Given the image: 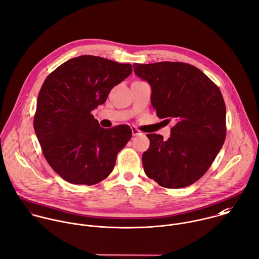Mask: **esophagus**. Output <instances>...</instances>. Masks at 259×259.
I'll use <instances>...</instances> for the list:
<instances>
[{"instance_id": "obj_1", "label": "esophagus", "mask_w": 259, "mask_h": 259, "mask_svg": "<svg viewBox=\"0 0 259 259\" xmlns=\"http://www.w3.org/2000/svg\"><path fill=\"white\" fill-rule=\"evenodd\" d=\"M132 133H133V136H134V137H135V136H139V135L142 134L141 131H139L137 127H132Z\"/></svg>"}]
</instances>
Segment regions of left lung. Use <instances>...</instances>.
I'll return each instance as SVG.
<instances>
[{
    "mask_svg": "<svg viewBox=\"0 0 259 259\" xmlns=\"http://www.w3.org/2000/svg\"><path fill=\"white\" fill-rule=\"evenodd\" d=\"M134 71L150 84L158 117L175 121L167 141L147 135L146 175L166 188L191 185L210 167L226 139V105L219 87L185 63L134 64Z\"/></svg>",
    "mask_w": 259,
    "mask_h": 259,
    "instance_id": "8db88e82",
    "label": "left lung"
}]
</instances>
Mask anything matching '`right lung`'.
I'll return each mask as SVG.
<instances>
[{"label": "right lung", "mask_w": 259, "mask_h": 259, "mask_svg": "<svg viewBox=\"0 0 259 259\" xmlns=\"http://www.w3.org/2000/svg\"><path fill=\"white\" fill-rule=\"evenodd\" d=\"M133 72L95 56H81L58 67L38 94L33 125L44 156L63 179L93 185L113 170L117 153L132 138L126 124L103 128L91 111Z\"/></svg>", "instance_id": "1"}]
</instances>
